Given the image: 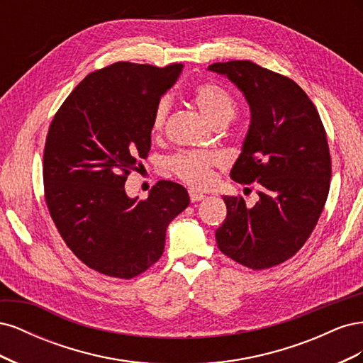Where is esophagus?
I'll use <instances>...</instances> for the list:
<instances>
[{"instance_id":"esophagus-1","label":"esophagus","mask_w":363,"mask_h":363,"mask_svg":"<svg viewBox=\"0 0 363 363\" xmlns=\"http://www.w3.org/2000/svg\"><path fill=\"white\" fill-rule=\"evenodd\" d=\"M189 196H191V201H192V203H196V201L204 200L206 195H203L201 192L195 191V189H189Z\"/></svg>"}]
</instances>
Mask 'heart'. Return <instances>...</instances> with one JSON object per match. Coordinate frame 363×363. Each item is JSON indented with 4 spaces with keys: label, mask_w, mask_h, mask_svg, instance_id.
<instances>
[{
    "label": "heart",
    "mask_w": 363,
    "mask_h": 363,
    "mask_svg": "<svg viewBox=\"0 0 363 363\" xmlns=\"http://www.w3.org/2000/svg\"><path fill=\"white\" fill-rule=\"evenodd\" d=\"M192 98L203 115L216 125L228 121L235 113V100L221 86L215 83H200L194 87ZM169 98L159 100L152 113L151 127L155 133H160L169 113ZM221 162L216 152L212 151H182L169 159V169L175 177L194 188H207L215 180V168Z\"/></svg>",
    "instance_id": "1"
}]
</instances>
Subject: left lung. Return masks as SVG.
Segmentation results:
<instances>
[{"label": "left lung", "instance_id": "left-lung-1", "mask_svg": "<svg viewBox=\"0 0 363 363\" xmlns=\"http://www.w3.org/2000/svg\"><path fill=\"white\" fill-rule=\"evenodd\" d=\"M208 69L232 80L250 104L251 124L230 177L259 184V201L224 196L227 216L216 230L221 252L250 269H267L301 250L330 189L325 128L311 98L294 80L250 60Z\"/></svg>", "mask_w": 363, "mask_h": 363}]
</instances>
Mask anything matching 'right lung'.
I'll use <instances>...</instances> for the list:
<instances>
[{"mask_svg": "<svg viewBox=\"0 0 363 363\" xmlns=\"http://www.w3.org/2000/svg\"><path fill=\"white\" fill-rule=\"evenodd\" d=\"M182 68L108 65L84 77L51 121L42 163L48 212L75 257L104 276L130 280L155 265L168 224L189 204L174 182H157L145 200L124 188L144 168L152 113Z\"/></svg>", "mask_w": 363, "mask_h": 363, "instance_id": "obj_1", "label": "right lung"}]
</instances>
